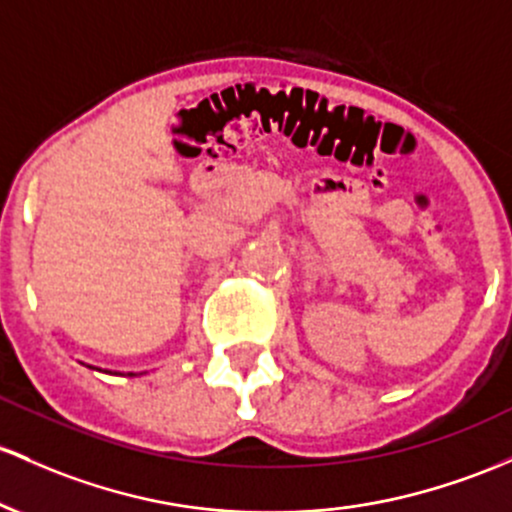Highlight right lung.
I'll use <instances>...</instances> for the list:
<instances>
[{"label": "right lung", "instance_id": "1", "mask_svg": "<svg viewBox=\"0 0 512 512\" xmlns=\"http://www.w3.org/2000/svg\"><path fill=\"white\" fill-rule=\"evenodd\" d=\"M92 369H94V367H92ZM128 376H136V374H133V372H131V374H128Z\"/></svg>", "mask_w": 512, "mask_h": 512}]
</instances>
